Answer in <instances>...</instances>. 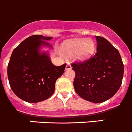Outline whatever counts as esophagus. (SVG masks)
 <instances>
[{
  "label": "esophagus",
  "mask_w": 132,
  "mask_h": 132,
  "mask_svg": "<svg viewBox=\"0 0 132 132\" xmlns=\"http://www.w3.org/2000/svg\"><path fill=\"white\" fill-rule=\"evenodd\" d=\"M72 67L71 66L70 63H67V65H66V70H69V69H71Z\"/></svg>",
  "instance_id": "34e87169"
}]
</instances>
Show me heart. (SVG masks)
<instances>
[{"label": "heart", "instance_id": "1", "mask_svg": "<svg viewBox=\"0 0 132 132\" xmlns=\"http://www.w3.org/2000/svg\"><path fill=\"white\" fill-rule=\"evenodd\" d=\"M63 51L68 55L75 54L76 59L84 61L89 58L93 54L95 51V44L90 39H74L65 43Z\"/></svg>", "mask_w": 132, "mask_h": 132}]
</instances>
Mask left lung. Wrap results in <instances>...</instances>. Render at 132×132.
Wrapping results in <instances>:
<instances>
[{
	"instance_id": "left-lung-1",
	"label": "left lung",
	"mask_w": 132,
	"mask_h": 132,
	"mask_svg": "<svg viewBox=\"0 0 132 132\" xmlns=\"http://www.w3.org/2000/svg\"><path fill=\"white\" fill-rule=\"evenodd\" d=\"M97 53L83 62L71 64L75 72L73 85L84 100L102 103L117 93L122 83L123 64L120 54L107 39L96 36Z\"/></svg>"
}]
</instances>
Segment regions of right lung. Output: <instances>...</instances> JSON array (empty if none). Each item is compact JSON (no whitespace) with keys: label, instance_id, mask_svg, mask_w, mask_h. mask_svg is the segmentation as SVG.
Listing matches in <instances>:
<instances>
[{"label":"right lung","instance_id":"add662e5","mask_svg":"<svg viewBox=\"0 0 132 132\" xmlns=\"http://www.w3.org/2000/svg\"><path fill=\"white\" fill-rule=\"evenodd\" d=\"M52 37L35 35L24 39L13 50L8 65L10 86L18 97L29 103H37L50 97L55 82L65 71L66 64L55 66L46 53H40L45 40Z\"/></svg>","mask_w":132,"mask_h":132}]
</instances>
